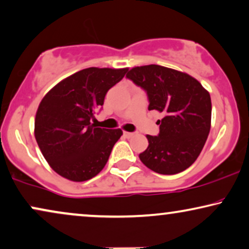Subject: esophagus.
Here are the masks:
<instances>
[{"label": "esophagus", "mask_w": 249, "mask_h": 249, "mask_svg": "<svg viewBox=\"0 0 249 249\" xmlns=\"http://www.w3.org/2000/svg\"><path fill=\"white\" fill-rule=\"evenodd\" d=\"M124 136L127 137V138H131V137H134L135 135H136V134H135V132H128V131H124Z\"/></svg>", "instance_id": "obj_1"}]
</instances>
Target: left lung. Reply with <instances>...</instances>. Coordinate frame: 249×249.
Listing matches in <instances>:
<instances>
[{"mask_svg": "<svg viewBox=\"0 0 249 249\" xmlns=\"http://www.w3.org/2000/svg\"><path fill=\"white\" fill-rule=\"evenodd\" d=\"M127 79L146 92L148 111L163 113L157 136L140 159L162 175H174L196 160L211 130V95L195 77L160 65L134 67Z\"/></svg>", "mask_w": 249, "mask_h": 249, "instance_id": "obj_1", "label": "left lung"}]
</instances>
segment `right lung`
I'll list each match as a JSON object with an SVG mask.
<instances>
[{
    "label": "right lung",
    "mask_w": 249,
    "mask_h": 249,
    "mask_svg": "<svg viewBox=\"0 0 249 249\" xmlns=\"http://www.w3.org/2000/svg\"><path fill=\"white\" fill-rule=\"evenodd\" d=\"M127 71L89 67L66 77L43 97L35 117V140L60 176L83 182L105 167L122 131L96 128L91 120Z\"/></svg>",
    "instance_id": "1"
}]
</instances>
